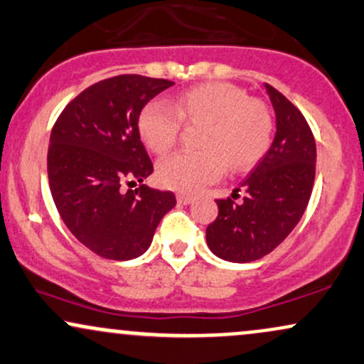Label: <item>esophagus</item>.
Instances as JSON below:
<instances>
[{
  "label": "esophagus",
  "mask_w": 364,
  "mask_h": 364,
  "mask_svg": "<svg viewBox=\"0 0 364 364\" xmlns=\"http://www.w3.org/2000/svg\"><path fill=\"white\" fill-rule=\"evenodd\" d=\"M176 200H178L179 205L193 203V196H190V195H186V193H178L176 195Z\"/></svg>",
  "instance_id": "obj_1"
}]
</instances>
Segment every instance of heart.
Returning <instances> with one entry per match:
<instances>
[{
  "label": "heart",
  "instance_id": "b5f03b06",
  "mask_svg": "<svg viewBox=\"0 0 364 364\" xmlns=\"http://www.w3.org/2000/svg\"><path fill=\"white\" fill-rule=\"evenodd\" d=\"M173 111L164 103L144 107L139 134L154 154H166L176 142L181 119L185 125H205L201 152H178L157 164L156 178L164 188L196 193L222 176L251 169L264 157L273 140V117L264 103L230 82L212 81L193 86L174 98Z\"/></svg>",
  "mask_w": 364,
  "mask_h": 364
}]
</instances>
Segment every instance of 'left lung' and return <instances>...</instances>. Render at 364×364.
Returning a JSON list of instances; mask_svg holds the SVG:
<instances>
[{
    "instance_id": "left-lung-1",
    "label": "left lung",
    "mask_w": 364,
    "mask_h": 364,
    "mask_svg": "<svg viewBox=\"0 0 364 364\" xmlns=\"http://www.w3.org/2000/svg\"><path fill=\"white\" fill-rule=\"evenodd\" d=\"M264 87L277 117L273 144L240 185L242 201L217 200L218 215L207 227L210 251L230 262L261 259L278 247L300 222L314 188L312 130L290 100L273 86Z\"/></svg>"
}]
</instances>
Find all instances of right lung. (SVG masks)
Listing matches in <instances>:
<instances>
[{"instance_id":"add662e5","label":"right lung","mask_w":364,"mask_h":364,"mask_svg":"<svg viewBox=\"0 0 364 364\" xmlns=\"http://www.w3.org/2000/svg\"><path fill=\"white\" fill-rule=\"evenodd\" d=\"M173 85L139 74L108 77L77 95L52 129L47 173L57 212L74 237L105 259L146 252L161 218L176 205L171 191L122 190L154 171L139 115Z\"/></svg>"}]
</instances>
